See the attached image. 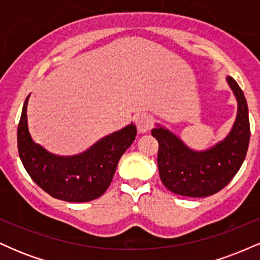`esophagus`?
Listing matches in <instances>:
<instances>
[{"mask_svg": "<svg viewBox=\"0 0 260 260\" xmlns=\"http://www.w3.org/2000/svg\"><path fill=\"white\" fill-rule=\"evenodd\" d=\"M137 127H138L139 133H147L153 127V117L147 113H143V115L138 116L137 118Z\"/></svg>", "mask_w": 260, "mask_h": 260, "instance_id": "obj_1", "label": "esophagus"}]
</instances>
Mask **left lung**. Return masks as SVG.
I'll return each instance as SVG.
<instances>
[{
    "mask_svg": "<svg viewBox=\"0 0 260 260\" xmlns=\"http://www.w3.org/2000/svg\"><path fill=\"white\" fill-rule=\"evenodd\" d=\"M228 82L238 103L237 117L229 136L215 147L190 150L165 128L151 131L159 143L161 182L172 193L194 198L215 194L231 182L246 159L250 137L248 106L237 82L232 77H228Z\"/></svg>",
    "mask_w": 260,
    "mask_h": 260,
    "instance_id": "1",
    "label": "left lung"
}]
</instances>
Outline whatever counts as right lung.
I'll return each mask as SVG.
<instances>
[{
    "label": "right lung",
    "instance_id": "add662e5",
    "mask_svg": "<svg viewBox=\"0 0 260 260\" xmlns=\"http://www.w3.org/2000/svg\"><path fill=\"white\" fill-rule=\"evenodd\" d=\"M26 98L17 142L23 166L41 189L56 199L84 203L99 198L111 184L116 168L137 136L133 124L110 134L90 149L74 156H56L32 142L28 129Z\"/></svg>",
    "mask_w": 260,
    "mask_h": 260
}]
</instances>
